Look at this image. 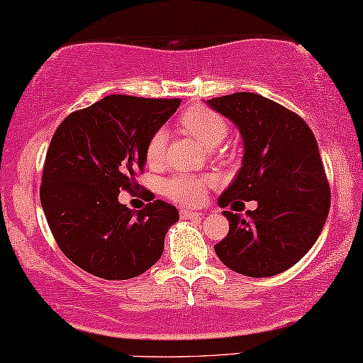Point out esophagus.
Masks as SVG:
<instances>
[{"instance_id":"1","label":"esophagus","mask_w":363,"mask_h":363,"mask_svg":"<svg viewBox=\"0 0 363 363\" xmlns=\"http://www.w3.org/2000/svg\"><path fill=\"white\" fill-rule=\"evenodd\" d=\"M198 216H203V213L194 211V209H189V208L181 209V218H184V220H189V218H198Z\"/></svg>"}]
</instances>
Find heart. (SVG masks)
<instances>
[{"label":"heart","instance_id":"obj_1","mask_svg":"<svg viewBox=\"0 0 363 363\" xmlns=\"http://www.w3.org/2000/svg\"><path fill=\"white\" fill-rule=\"evenodd\" d=\"M181 125L187 133L199 140L204 147L215 148L228 135V125L218 113L208 108H191L181 116ZM165 145H167V132L164 128L148 138L145 147V159L150 165H160L164 162ZM206 179L189 174H177L165 179L162 182V193L176 203L187 204V206H198L206 196Z\"/></svg>","mask_w":363,"mask_h":363}]
</instances>
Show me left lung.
Listing matches in <instances>:
<instances>
[{"mask_svg":"<svg viewBox=\"0 0 363 363\" xmlns=\"http://www.w3.org/2000/svg\"><path fill=\"white\" fill-rule=\"evenodd\" d=\"M206 104L233 121L243 140L242 167L218 204L257 201L247 218L223 211L230 231L215 245L218 259L243 276H276L311 250L328 216L330 186L316 138L303 118L260 94Z\"/></svg>","mask_w":363,"mask_h":363,"instance_id":"8db88e82","label":"left lung"}]
</instances>
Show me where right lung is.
Listing matches in <instances>:
<instances>
[{
  "label": "right lung",
  "mask_w": 363,
  "mask_h": 363,
  "mask_svg": "<svg viewBox=\"0 0 363 363\" xmlns=\"http://www.w3.org/2000/svg\"><path fill=\"white\" fill-rule=\"evenodd\" d=\"M181 99L111 94L69 115L47 150L40 203L57 245L77 267L108 281L148 270L179 221L176 206L157 199L135 213L118 201L145 167L148 138Z\"/></svg>",
  "instance_id": "add662e5"
}]
</instances>
